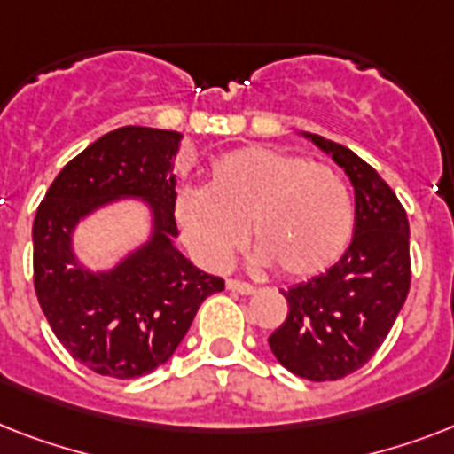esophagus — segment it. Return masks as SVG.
I'll list each match as a JSON object with an SVG mask.
<instances>
[{
  "mask_svg": "<svg viewBox=\"0 0 454 454\" xmlns=\"http://www.w3.org/2000/svg\"><path fill=\"white\" fill-rule=\"evenodd\" d=\"M226 287L231 292H240V294H254V292H256L254 285L245 283V280H235V278L226 280Z\"/></svg>",
  "mask_w": 454,
  "mask_h": 454,
  "instance_id": "34e87169",
  "label": "esophagus"
}]
</instances>
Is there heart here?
<instances>
[{"label":"heart","instance_id":"1","mask_svg":"<svg viewBox=\"0 0 454 454\" xmlns=\"http://www.w3.org/2000/svg\"><path fill=\"white\" fill-rule=\"evenodd\" d=\"M174 216L209 269H226L247 240L256 262L310 278L339 262L351 240V192L337 169L273 148H238L214 160L207 188H181Z\"/></svg>","mask_w":454,"mask_h":454}]
</instances>
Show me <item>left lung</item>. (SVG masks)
Segmentation results:
<instances>
[{
  "label": "left lung",
  "mask_w": 454,
  "mask_h": 454,
  "mask_svg": "<svg viewBox=\"0 0 454 454\" xmlns=\"http://www.w3.org/2000/svg\"><path fill=\"white\" fill-rule=\"evenodd\" d=\"M346 171L356 226L332 269L283 290L287 317L269 337L278 363L310 381H334L372 358L410 292V223L395 192L346 145L306 134Z\"/></svg>",
  "instance_id": "1"
}]
</instances>
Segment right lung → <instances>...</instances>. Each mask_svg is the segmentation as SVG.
<instances>
[{"label":"right lung","instance_id":"right-lung-1","mask_svg":"<svg viewBox=\"0 0 454 454\" xmlns=\"http://www.w3.org/2000/svg\"><path fill=\"white\" fill-rule=\"evenodd\" d=\"M181 134L120 127L60 169L32 223L35 292L53 334L82 365L115 380L153 372L171 358L200 303L223 280L192 266L174 245ZM144 199L152 235L108 271L87 270L72 249L80 220L115 199Z\"/></svg>","mask_w":454,"mask_h":454}]
</instances>
